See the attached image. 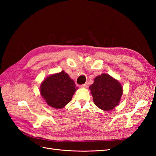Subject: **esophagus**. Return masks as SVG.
Segmentation results:
<instances>
[{"label":"esophagus","instance_id":"34e87169","mask_svg":"<svg viewBox=\"0 0 156 156\" xmlns=\"http://www.w3.org/2000/svg\"><path fill=\"white\" fill-rule=\"evenodd\" d=\"M88 87V82H87V83H85V84H82V85L81 86L82 88H87Z\"/></svg>","mask_w":156,"mask_h":156}]
</instances>
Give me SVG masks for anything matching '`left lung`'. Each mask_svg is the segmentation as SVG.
Segmentation results:
<instances>
[{"mask_svg": "<svg viewBox=\"0 0 156 156\" xmlns=\"http://www.w3.org/2000/svg\"><path fill=\"white\" fill-rule=\"evenodd\" d=\"M89 89L94 103L103 111H110L117 107L122 94L120 82L107 74L97 76Z\"/></svg>", "mask_w": 156, "mask_h": 156, "instance_id": "1", "label": "left lung"}]
</instances>
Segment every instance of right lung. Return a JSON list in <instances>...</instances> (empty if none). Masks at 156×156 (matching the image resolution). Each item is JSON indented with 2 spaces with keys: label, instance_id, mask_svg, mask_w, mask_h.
I'll list each match as a JSON object with an SVG mask.
<instances>
[{
  "label": "right lung",
  "instance_id": "add662e5",
  "mask_svg": "<svg viewBox=\"0 0 156 156\" xmlns=\"http://www.w3.org/2000/svg\"><path fill=\"white\" fill-rule=\"evenodd\" d=\"M78 87L64 71L48 76L40 86L43 98L50 107L64 108L72 100Z\"/></svg>",
  "mask_w": 156,
  "mask_h": 156
}]
</instances>
